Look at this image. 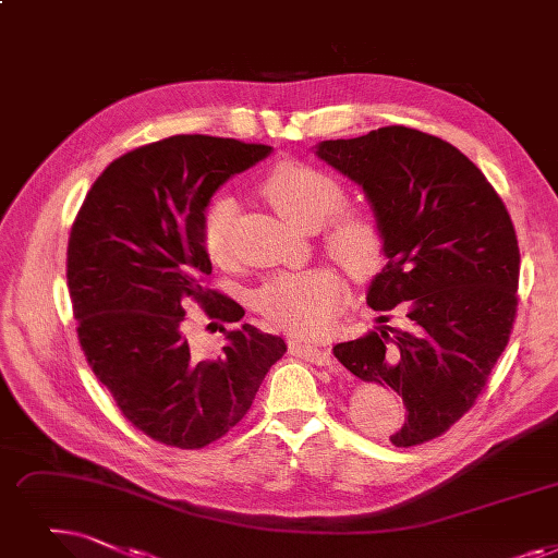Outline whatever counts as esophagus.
I'll return each mask as SVG.
<instances>
[{
	"label": "esophagus",
	"mask_w": 558,
	"mask_h": 558,
	"mask_svg": "<svg viewBox=\"0 0 558 558\" xmlns=\"http://www.w3.org/2000/svg\"><path fill=\"white\" fill-rule=\"evenodd\" d=\"M289 353L296 355V357H303V360L312 362V365H317V367H328V369L335 367V360H332L330 351L299 342V339H292V342H289Z\"/></svg>",
	"instance_id": "obj_1"
}]
</instances>
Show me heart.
Returning <instances> with one entry per match:
<instances>
[{
	"mask_svg": "<svg viewBox=\"0 0 558 558\" xmlns=\"http://www.w3.org/2000/svg\"><path fill=\"white\" fill-rule=\"evenodd\" d=\"M264 196L289 223L317 228L342 205L344 191L317 168L282 161L264 180ZM239 205L230 196L216 198L203 221V246L216 264H226L232 253V228ZM328 253L355 276H372L383 264L385 234L367 211H347L326 230ZM344 301V282L328 266L299 274H282L266 282L257 296V310L274 326L299 335L317 337L328 330Z\"/></svg>",
	"mask_w": 558,
	"mask_h": 558,
	"instance_id": "1",
	"label": "heart"
}]
</instances>
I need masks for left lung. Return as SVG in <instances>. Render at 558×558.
Returning <instances> with one entry per match:
<instances>
[{
    "label": "left lung",
    "instance_id": "8db88e82",
    "mask_svg": "<svg viewBox=\"0 0 558 558\" xmlns=\"http://www.w3.org/2000/svg\"><path fill=\"white\" fill-rule=\"evenodd\" d=\"M314 155L355 182L385 234L383 271L367 289L378 312L405 301V328L337 344L362 380L405 403L397 447L438 438L474 405L511 337L520 251L501 198L451 143L401 125L322 141Z\"/></svg>",
    "mask_w": 558,
    "mask_h": 558
}]
</instances>
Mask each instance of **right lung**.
<instances>
[{
	"label": "right lung",
	"instance_id": "obj_1",
	"mask_svg": "<svg viewBox=\"0 0 558 558\" xmlns=\"http://www.w3.org/2000/svg\"><path fill=\"white\" fill-rule=\"evenodd\" d=\"M271 145L180 134L111 161L68 239V289L82 351L113 401L148 438L201 449L236 426L287 344L251 324L228 330L211 360L189 349L184 307L239 322L244 310L205 284L203 221L232 175Z\"/></svg>",
	"mask_w": 558,
	"mask_h": 558
}]
</instances>
